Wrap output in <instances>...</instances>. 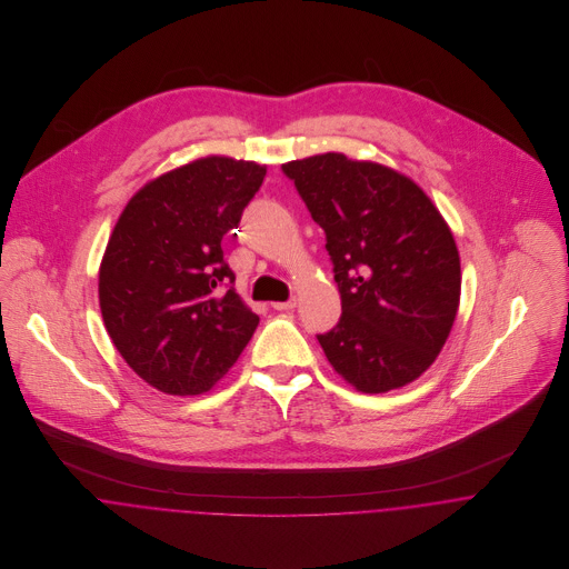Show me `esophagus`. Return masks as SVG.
<instances>
[{"instance_id": "34e87169", "label": "esophagus", "mask_w": 569, "mask_h": 569, "mask_svg": "<svg viewBox=\"0 0 569 569\" xmlns=\"http://www.w3.org/2000/svg\"><path fill=\"white\" fill-rule=\"evenodd\" d=\"M273 311H293L296 309V300H287V302H273L271 305Z\"/></svg>"}]
</instances>
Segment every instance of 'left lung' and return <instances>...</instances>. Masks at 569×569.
<instances>
[{"label": "left lung", "instance_id": "8db88e82", "mask_svg": "<svg viewBox=\"0 0 569 569\" xmlns=\"http://www.w3.org/2000/svg\"><path fill=\"white\" fill-rule=\"evenodd\" d=\"M325 230L341 318L318 335L350 386L381 395L438 357L460 305V256L431 199L406 174L325 153L282 163Z\"/></svg>", "mask_w": 569, "mask_h": 569}]
</instances>
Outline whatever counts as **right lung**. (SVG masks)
Here are the masks:
<instances>
[{
	"instance_id": "obj_1",
	"label": "right lung",
	"mask_w": 569,
	"mask_h": 569,
	"mask_svg": "<svg viewBox=\"0 0 569 569\" xmlns=\"http://www.w3.org/2000/svg\"><path fill=\"white\" fill-rule=\"evenodd\" d=\"M264 172L219 156L186 163L149 181L113 228L98 276L102 320L133 372L166 395L208 392L258 326L221 241Z\"/></svg>"
}]
</instances>
